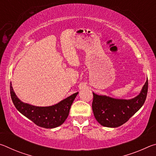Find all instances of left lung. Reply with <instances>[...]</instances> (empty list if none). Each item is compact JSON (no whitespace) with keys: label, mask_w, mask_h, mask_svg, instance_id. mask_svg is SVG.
Returning a JSON list of instances; mask_svg holds the SVG:
<instances>
[{"label":"left lung","mask_w":156,"mask_h":156,"mask_svg":"<svg viewBox=\"0 0 156 156\" xmlns=\"http://www.w3.org/2000/svg\"><path fill=\"white\" fill-rule=\"evenodd\" d=\"M148 91V80L138 96L131 99L114 98L93 92L92 109L96 120L102 126L115 128L127 122L144 105Z\"/></svg>","instance_id":"8db88e82"}]
</instances>
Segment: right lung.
I'll return each mask as SVG.
<instances>
[{
  "instance_id": "right-lung-1",
  "label": "right lung",
  "mask_w": 156,
  "mask_h": 156,
  "mask_svg": "<svg viewBox=\"0 0 156 156\" xmlns=\"http://www.w3.org/2000/svg\"><path fill=\"white\" fill-rule=\"evenodd\" d=\"M78 94V92H76L51 106L38 107L21 101L16 95L12 83H10V94L13 103L17 110L36 125L46 129L58 127L65 122Z\"/></svg>"
}]
</instances>
